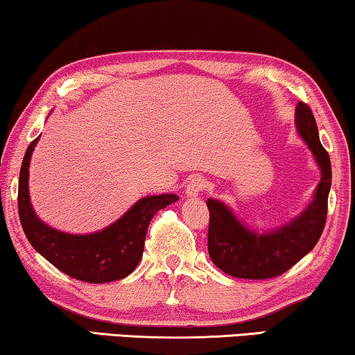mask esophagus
<instances>
[{
  "instance_id": "esophagus-1",
  "label": "esophagus",
  "mask_w": 355,
  "mask_h": 355,
  "mask_svg": "<svg viewBox=\"0 0 355 355\" xmlns=\"http://www.w3.org/2000/svg\"><path fill=\"white\" fill-rule=\"evenodd\" d=\"M206 188V180L201 177H194L188 182L187 187H184V194L189 199H196L199 198V194L202 193V189Z\"/></svg>"
}]
</instances>
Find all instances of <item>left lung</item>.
I'll list each match as a JSON object with an SVG mask.
<instances>
[{"mask_svg":"<svg viewBox=\"0 0 355 355\" xmlns=\"http://www.w3.org/2000/svg\"><path fill=\"white\" fill-rule=\"evenodd\" d=\"M297 135L311 149L320 168L311 202L283 225L256 230L244 223L228 204L209 198V256L227 275L246 279H267L289 270L315 248L327 222L328 194L331 188V162L322 146L311 107L299 103L294 114Z\"/></svg>","mask_w":355,"mask_h":355,"instance_id":"obj_1","label":"left lung"}]
</instances>
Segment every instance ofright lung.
I'll return each mask as SVG.
<instances>
[{"instance_id":"right-lung-1","label":"right lung","mask_w":355,"mask_h":355,"mask_svg":"<svg viewBox=\"0 0 355 355\" xmlns=\"http://www.w3.org/2000/svg\"><path fill=\"white\" fill-rule=\"evenodd\" d=\"M38 139L40 137L27 148L19 175V217L30 244L49 263L82 282L109 283L128 277L143 257L151 218L168 204L177 202L178 196L167 193L138 199L121 218L99 232H61L44 223L30 202L28 167Z\"/></svg>"}]
</instances>
